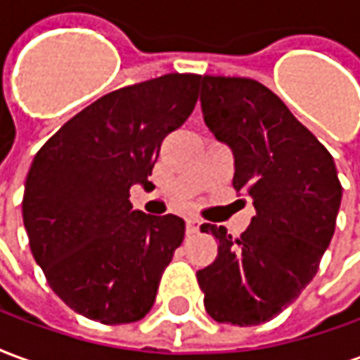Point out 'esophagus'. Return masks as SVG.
Listing matches in <instances>:
<instances>
[{
	"label": "esophagus",
	"mask_w": 360,
	"mask_h": 360,
	"mask_svg": "<svg viewBox=\"0 0 360 360\" xmlns=\"http://www.w3.org/2000/svg\"><path fill=\"white\" fill-rule=\"evenodd\" d=\"M200 231V221L195 218H188L187 219V233L193 235V233H198Z\"/></svg>",
	"instance_id": "1"
}]
</instances>
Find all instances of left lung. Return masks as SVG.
<instances>
[{
    "mask_svg": "<svg viewBox=\"0 0 360 360\" xmlns=\"http://www.w3.org/2000/svg\"><path fill=\"white\" fill-rule=\"evenodd\" d=\"M200 102L208 129L233 150V188L257 216L241 237L200 226L218 239V257L196 279L216 322L262 324L316 276L343 188L332 154L264 84L204 75Z\"/></svg>",
    "mask_w": 360,
    "mask_h": 360,
    "instance_id": "1",
    "label": "left lung"
}]
</instances>
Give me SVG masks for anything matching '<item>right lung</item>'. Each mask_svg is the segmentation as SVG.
Masks as SVG:
<instances>
[{
	"label": "right lung",
	"instance_id": "1",
	"mask_svg": "<svg viewBox=\"0 0 360 360\" xmlns=\"http://www.w3.org/2000/svg\"><path fill=\"white\" fill-rule=\"evenodd\" d=\"M202 75L169 73L113 90L38 150L22 196L32 257L67 307L102 324L148 314L183 243L179 216L133 210L162 141L193 113Z\"/></svg>",
	"mask_w": 360,
	"mask_h": 360
}]
</instances>
